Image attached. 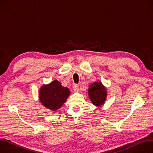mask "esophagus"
Instances as JSON below:
<instances>
[{
  "mask_svg": "<svg viewBox=\"0 0 153 153\" xmlns=\"http://www.w3.org/2000/svg\"><path fill=\"white\" fill-rule=\"evenodd\" d=\"M73 89L75 92H77L79 91V85L77 84H74Z\"/></svg>",
  "mask_w": 153,
  "mask_h": 153,
  "instance_id": "1",
  "label": "esophagus"
}]
</instances>
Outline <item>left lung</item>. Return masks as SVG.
I'll return each mask as SVG.
<instances>
[{
  "instance_id": "obj_1",
  "label": "left lung",
  "mask_w": 153,
  "mask_h": 153,
  "mask_svg": "<svg viewBox=\"0 0 153 153\" xmlns=\"http://www.w3.org/2000/svg\"><path fill=\"white\" fill-rule=\"evenodd\" d=\"M88 92L90 99L95 105L100 106L105 102L107 97V91L101 82H94L91 85Z\"/></svg>"
}]
</instances>
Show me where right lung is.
Listing matches in <instances>:
<instances>
[{"label":"right lung","mask_w":153,"mask_h":153,"mask_svg":"<svg viewBox=\"0 0 153 153\" xmlns=\"http://www.w3.org/2000/svg\"><path fill=\"white\" fill-rule=\"evenodd\" d=\"M70 94L68 87H62L58 81L44 85L39 91V100L48 109L53 111L59 108Z\"/></svg>","instance_id":"add662e5"}]
</instances>
